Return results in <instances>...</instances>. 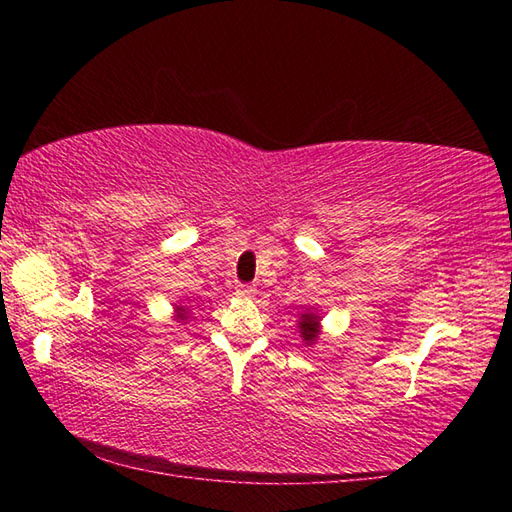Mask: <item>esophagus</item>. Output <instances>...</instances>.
<instances>
[{
	"mask_svg": "<svg viewBox=\"0 0 512 512\" xmlns=\"http://www.w3.org/2000/svg\"><path fill=\"white\" fill-rule=\"evenodd\" d=\"M237 298H255V293H257V289L255 287H250V284H239L237 287Z\"/></svg>",
	"mask_w": 512,
	"mask_h": 512,
	"instance_id": "1",
	"label": "esophagus"
}]
</instances>
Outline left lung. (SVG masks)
I'll use <instances>...</instances> for the list:
<instances>
[{
    "label": "left lung",
    "mask_w": 512,
    "mask_h": 512,
    "mask_svg": "<svg viewBox=\"0 0 512 512\" xmlns=\"http://www.w3.org/2000/svg\"><path fill=\"white\" fill-rule=\"evenodd\" d=\"M320 320H323V316H320L318 311H314V309H305L300 314V318L296 320V323H298V336L302 339V345H307V348H311V345L318 341L320 329H323V325H320Z\"/></svg>",
    "instance_id": "8db88e82"
}]
</instances>
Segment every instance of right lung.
<instances>
[{
	"label": "right lung",
	"mask_w": 512,
	"mask_h": 512,
	"mask_svg": "<svg viewBox=\"0 0 512 512\" xmlns=\"http://www.w3.org/2000/svg\"><path fill=\"white\" fill-rule=\"evenodd\" d=\"M187 318H189V309L185 307V305H173V316H171V320H176L178 325H185L187 323Z\"/></svg>",
	"instance_id": "1"
}]
</instances>
